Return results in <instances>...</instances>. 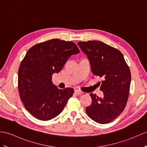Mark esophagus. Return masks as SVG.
Instances as JSON below:
<instances>
[{"label":"esophagus","mask_w":147,"mask_h":147,"mask_svg":"<svg viewBox=\"0 0 147 147\" xmlns=\"http://www.w3.org/2000/svg\"><path fill=\"white\" fill-rule=\"evenodd\" d=\"M74 93L76 94V95H81V94H83V92L80 91V90H75L74 91Z\"/></svg>","instance_id":"34e87169"}]
</instances>
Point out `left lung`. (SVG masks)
Segmentation results:
<instances>
[{"label":"left lung","mask_w":147,"mask_h":147,"mask_svg":"<svg viewBox=\"0 0 147 147\" xmlns=\"http://www.w3.org/2000/svg\"><path fill=\"white\" fill-rule=\"evenodd\" d=\"M78 45L90 61L94 76L102 78L100 90L103 97L91 93L86 113L98 123L105 124L117 118L125 109L128 98L131 73L120 51L97 40L78 42Z\"/></svg>","instance_id":"obj_1"}]
</instances>
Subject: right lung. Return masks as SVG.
I'll return each mask as SVG.
<instances>
[{
    "label": "right lung",
    "instance_id": "1",
    "mask_svg": "<svg viewBox=\"0 0 147 147\" xmlns=\"http://www.w3.org/2000/svg\"><path fill=\"white\" fill-rule=\"evenodd\" d=\"M79 53L76 44L57 39L37 44L27 51L19 68L18 89L24 106L34 117L47 121L62 112L74 89H59L52 76Z\"/></svg>",
    "mask_w": 147,
    "mask_h": 147
}]
</instances>
